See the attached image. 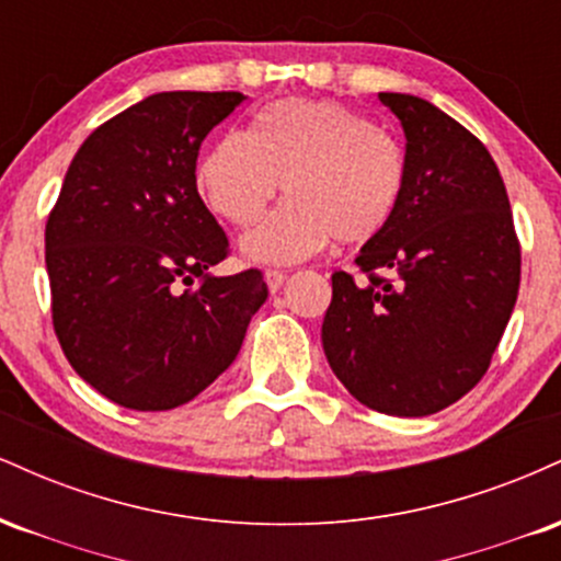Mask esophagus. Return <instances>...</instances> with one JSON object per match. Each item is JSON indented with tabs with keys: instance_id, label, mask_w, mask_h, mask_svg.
<instances>
[{
	"instance_id": "1",
	"label": "esophagus",
	"mask_w": 561,
	"mask_h": 561,
	"mask_svg": "<svg viewBox=\"0 0 561 561\" xmlns=\"http://www.w3.org/2000/svg\"><path fill=\"white\" fill-rule=\"evenodd\" d=\"M263 276H266V285L272 293H276V289L287 282V272H279V268H266V274Z\"/></svg>"
}]
</instances>
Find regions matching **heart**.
I'll return each instance as SVG.
<instances>
[{
  "label": "heart",
  "instance_id": "heart-1",
  "mask_svg": "<svg viewBox=\"0 0 561 561\" xmlns=\"http://www.w3.org/2000/svg\"><path fill=\"white\" fill-rule=\"evenodd\" d=\"M403 147L362 113L289 96L255 115L250 137L227 134L197 165V190L234 227L259 221L279 186L289 197L242 237L253 263H298L334 237L375 240L405 195Z\"/></svg>",
  "mask_w": 561,
  "mask_h": 561
}]
</instances>
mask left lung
<instances>
[{
    "label": "left lung",
    "instance_id": "8db88e82",
    "mask_svg": "<svg viewBox=\"0 0 561 561\" xmlns=\"http://www.w3.org/2000/svg\"><path fill=\"white\" fill-rule=\"evenodd\" d=\"M379 102L405 134V195L358 253L366 282L332 274L321 343L356 401L427 416L491 366L517 302L519 240L504 179L474 134L422 96L382 92Z\"/></svg>",
    "mask_w": 561,
    "mask_h": 561
}]
</instances>
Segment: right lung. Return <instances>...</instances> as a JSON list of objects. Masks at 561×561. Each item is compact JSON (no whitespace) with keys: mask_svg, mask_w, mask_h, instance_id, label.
<instances>
[{"mask_svg":"<svg viewBox=\"0 0 561 561\" xmlns=\"http://www.w3.org/2000/svg\"><path fill=\"white\" fill-rule=\"evenodd\" d=\"M242 100L160 92L126 107L79 147L47 218L57 340L76 375L124 409L199 396L268 298L259 268L208 272L229 240L197 195L199 145Z\"/></svg>","mask_w":561,"mask_h":561,"instance_id":"1","label":"right lung"}]
</instances>
